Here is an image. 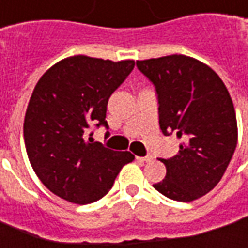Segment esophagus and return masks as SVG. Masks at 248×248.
I'll return each mask as SVG.
<instances>
[{
	"label": "esophagus",
	"instance_id": "obj_1",
	"mask_svg": "<svg viewBox=\"0 0 248 248\" xmlns=\"http://www.w3.org/2000/svg\"><path fill=\"white\" fill-rule=\"evenodd\" d=\"M138 159L143 160V162H151V160H153V155H146V156H138Z\"/></svg>",
	"mask_w": 248,
	"mask_h": 248
}]
</instances>
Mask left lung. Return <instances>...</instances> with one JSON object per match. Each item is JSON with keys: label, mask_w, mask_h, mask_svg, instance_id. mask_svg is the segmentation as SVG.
I'll return each instance as SVG.
<instances>
[{"label": "left lung", "mask_w": 248, "mask_h": 248, "mask_svg": "<svg viewBox=\"0 0 248 248\" xmlns=\"http://www.w3.org/2000/svg\"><path fill=\"white\" fill-rule=\"evenodd\" d=\"M136 67L155 88L163 135L184 140L177 155L160 159L166 177L154 187L175 201L200 199L220 182L236 148L231 95L211 67L190 56L136 61Z\"/></svg>", "instance_id": "left-lung-1"}]
</instances>
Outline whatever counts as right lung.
<instances>
[{"label": "right lung", "instance_id": "1", "mask_svg": "<svg viewBox=\"0 0 248 248\" xmlns=\"http://www.w3.org/2000/svg\"><path fill=\"white\" fill-rule=\"evenodd\" d=\"M134 67V61L70 56L36 83L24 120V140L31 165L49 192L74 204L94 202L112 189L123 166L134 160L131 153L109 150L89 134L92 127L109 128L108 100Z\"/></svg>", "mask_w": 248, "mask_h": 248}]
</instances>
